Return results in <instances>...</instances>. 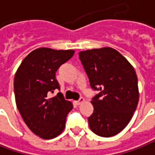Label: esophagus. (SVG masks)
Listing matches in <instances>:
<instances>
[{
    "label": "esophagus",
    "mask_w": 155,
    "mask_h": 155,
    "mask_svg": "<svg viewBox=\"0 0 155 155\" xmlns=\"http://www.w3.org/2000/svg\"><path fill=\"white\" fill-rule=\"evenodd\" d=\"M84 101H85V99H84V98H81V99H79V100H76V101H74V104H77V105H79V104H82Z\"/></svg>",
    "instance_id": "34e87169"
}]
</instances>
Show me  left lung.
I'll list each match as a JSON object with an SVG mask.
<instances>
[{
  "mask_svg": "<svg viewBox=\"0 0 155 155\" xmlns=\"http://www.w3.org/2000/svg\"><path fill=\"white\" fill-rule=\"evenodd\" d=\"M80 59L92 88L99 90L91 103V130L103 137L113 136L131 120L139 101L135 68L123 55L110 47L81 51Z\"/></svg>",
  "mask_w": 155,
  "mask_h": 155,
  "instance_id": "8db88e82",
  "label": "left lung"
}]
</instances>
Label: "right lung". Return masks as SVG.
I'll list each match as a JSON object with an SVG mask.
<instances>
[{
	"label": "right lung",
	"instance_id": "right-lung-1",
	"mask_svg": "<svg viewBox=\"0 0 155 155\" xmlns=\"http://www.w3.org/2000/svg\"><path fill=\"white\" fill-rule=\"evenodd\" d=\"M74 51L38 48L25 57L14 76L16 106L25 124L42 139H53L65 128L66 117L73 104L59 94L56 72L68 61Z\"/></svg>",
	"mask_w": 155,
	"mask_h": 155
}]
</instances>
